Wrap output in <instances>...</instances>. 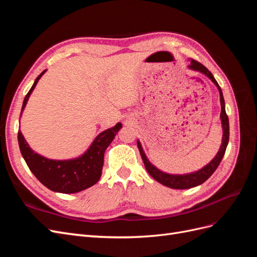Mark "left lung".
Here are the masks:
<instances>
[{
    "label": "left lung",
    "instance_id": "1",
    "mask_svg": "<svg viewBox=\"0 0 257 257\" xmlns=\"http://www.w3.org/2000/svg\"><path fill=\"white\" fill-rule=\"evenodd\" d=\"M190 64L188 65V68L192 69V71L199 72L201 74H204L207 76L208 78L211 80L215 87L219 90L220 93V103H221V114H220V119H221V124H222V130H223V136H222V144L219 151H217L215 157L210 161L206 166L203 168H200L196 172H193L190 174H183V175H175V174H168L165 172H162L161 169H159L157 166H154L152 163L148 160L147 155L143 149L142 144L139 141H137V147L139 149V152H141V155L144 161L145 167L147 169V172L149 173V175L160 182L161 184L168 186L170 189H176V190H185V189H191L194 188V186L200 185L201 183H204L208 178H210L217 168V166L220 165V163L224 157L225 151H226V147L228 145L229 141V122H228V116L226 114V111H225V102H224V97H223V93L220 88L219 83L216 82L214 79L213 75L208 71V68L205 67L203 64H200L199 62L195 60H189Z\"/></svg>",
    "mask_w": 257,
    "mask_h": 257
}]
</instances>
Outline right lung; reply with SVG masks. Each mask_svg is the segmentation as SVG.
<instances>
[{
    "instance_id": "obj_1",
    "label": "right lung",
    "mask_w": 257,
    "mask_h": 257,
    "mask_svg": "<svg viewBox=\"0 0 257 257\" xmlns=\"http://www.w3.org/2000/svg\"><path fill=\"white\" fill-rule=\"evenodd\" d=\"M46 71L47 69L37 77L26 95L20 116L25 110L30 95ZM121 127L122 123L119 122L114 126L99 133L81 155L68 160H51L38 154L29 146L20 130L18 132V143L28 167L40 182L53 192L73 194L90 188L99 180L102 176L105 150Z\"/></svg>"
}]
</instances>
